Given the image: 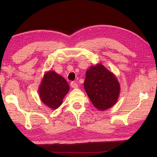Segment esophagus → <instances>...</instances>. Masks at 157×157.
<instances>
[{"instance_id":"esophagus-1","label":"esophagus","mask_w":157,"mask_h":157,"mask_svg":"<svg viewBox=\"0 0 157 157\" xmlns=\"http://www.w3.org/2000/svg\"><path fill=\"white\" fill-rule=\"evenodd\" d=\"M71 86L73 88H78V84L75 82H72L71 83Z\"/></svg>"}]
</instances>
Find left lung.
Wrapping results in <instances>:
<instances>
[{
	"label": "left lung",
	"mask_w": 157,
	"mask_h": 157,
	"mask_svg": "<svg viewBox=\"0 0 157 157\" xmlns=\"http://www.w3.org/2000/svg\"><path fill=\"white\" fill-rule=\"evenodd\" d=\"M84 87L94 106L99 111L115 105L121 92L116 76L101 63L91 66L86 71Z\"/></svg>",
	"instance_id": "obj_1"
}]
</instances>
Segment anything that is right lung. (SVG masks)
Returning a JSON list of instances; mask_svg holds the SVG:
<instances>
[{
	"instance_id": "add662e5",
	"label": "right lung",
	"mask_w": 157,
	"mask_h": 157,
	"mask_svg": "<svg viewBox=\"0 0 157 157\" xmlns=\"http://www.w3.org/2000/svg\"><path fill=\"white\" fill-rule=\"evenodd\" d=\"M69 86L65 79L54 71H47L44 75L39 87L41 101L51 109H58L69 91Z\"/></svg>"
}]
</instances>
